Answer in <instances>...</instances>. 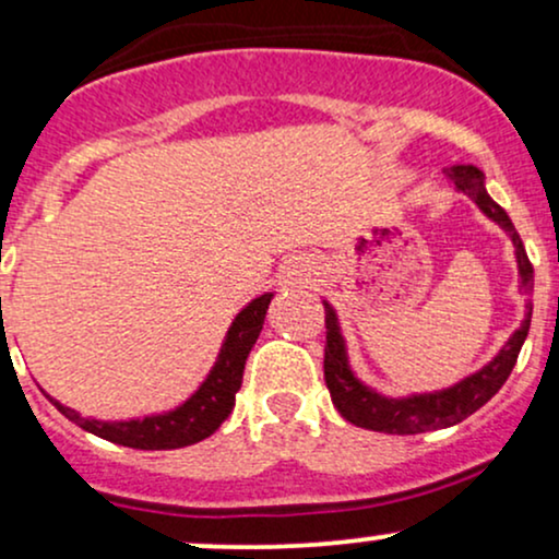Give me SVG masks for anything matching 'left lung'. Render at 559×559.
<instances>
[{
    "label": "left lung",
    "instance_id": "8db88e82",
    "mask_svg": "<svg viewBox=\"0 0 559 559\" xmlns=\"http://www.w3.org/2000/svg\"><path fill=\"white\" fill-rule=\"evenodd\" d=\"M447 176L460 191H465V194L476 199L478 207L484 210L493 223H499V226L510 234L512 243H515L518 267H521V288L525 294L534 292V265H531L521 236H518V230L512 226L510 217H507L504 210L499 207L489 194H486L484 173L473 168V165H454V168H447ZM323 307H325L323 373H325V386L331 391L333 407H336L338 413H342V418L349 420L352 426L368 428V431H378V433H396V436L436 431V428L457 426V423L471 418L476 409L484 407V404L504 386V381L510 378L512 368H515L518 355H521V346L531 329V318H525L521 329L512 333L510 342L502 346V352H499L486 368H480L478 373L465 378V381L454 383L452 389L436 391V394L407 396V400H386V396L376 394V391L362 386V383L352 376L349 365H346L344 338L336 325V312L331 310L329 301H323Z\"/></svg>",
    "mask_w": 559,
    "mask_h": 559
}]
</instances>
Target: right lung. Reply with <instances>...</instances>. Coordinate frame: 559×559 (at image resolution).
<instances>
[{"mask_svg":"<svg viewBox=\"0 0 559 559\" xmlns=\"http://www.w3.org/2000/svg\"><path fill=\"white\" fill-rule=\"evenodd\" d=\"M271 299L273 294H262V297L254 299L252 305L243 307L239 316H236L234 325H230L226 344H223L213 373L207 376V381L199 386V391L189 402L181 404L178 409H173L168 415L128 423H99L83 420L75 409L55 402L52 396H49V402H52L68 420L79 423L83 431L112 441V444H123L131 449H178L197 444V441L215 433L217 426H221V423L230 415V409H234L236 391L241 389L243 362H247L249 352H252L254 342H258Z\"/></svg>","mask_w":559,"mask_h":559,"instance_id":"1","label":"right lung"}]
</instances>
